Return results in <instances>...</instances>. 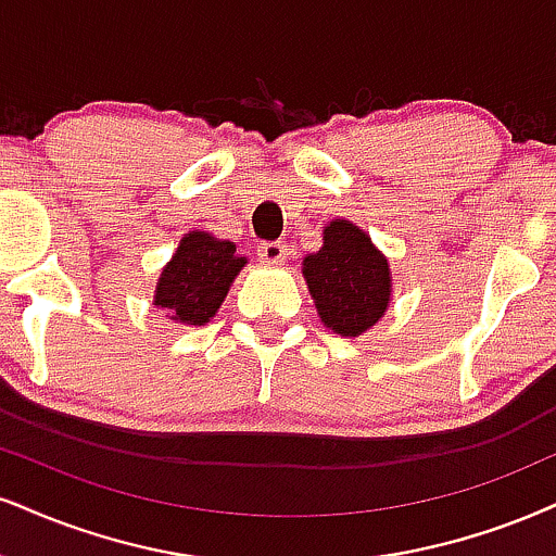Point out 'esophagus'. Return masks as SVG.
I'll use <instances>...</instances> for the list:
<instances>
[{"mask_svg":"<svg viewBox=\"0 0 556 556\" xmlns=\"http://www.w3.org/2000/svg\"><path fill=\"white\" fill-rule=\"evenodd\" d=\"M257 255H260V260H263V263H267V265H283V263H286V244H280V242H265V244H260Z\"/></svg>","mask_w":556,"mask_h":556,"instance_id":"1","label":"esophagus"}]
</instances>
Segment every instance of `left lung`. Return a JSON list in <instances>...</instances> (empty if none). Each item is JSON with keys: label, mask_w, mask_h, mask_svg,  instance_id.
<instances>
[{"label": "left lung", "mask_w": 556, "mask_h": 556, "mask_svg": "<svg viewBox=\"0 0 556 556\" xmlns=\"http://www.w3.org/2000/svg\"><path fill=\"white\" fill-rule=\"evenodd\" d=\"M301 276L321 325L340 338H358L392 304V265L371 237L348 218L321 229V247L301 263Z\"/></svg>", "instance_id": "left-lung-1"}]
</instances>
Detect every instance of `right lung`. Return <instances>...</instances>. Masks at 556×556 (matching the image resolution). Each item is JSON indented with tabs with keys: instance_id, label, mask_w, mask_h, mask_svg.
Listing matches in <instances>:
<instances>
[{
	"instance_id": "1",
	"label": "right lung",
	"mask_w": 556,
	"mask_h": 556,
	"mask_svg": "<svg viewBox=\"0 0 556 556\" xmlns=\"http://www.w3.org/2000/svg\"><path fill=\"white\" fill-rule=\"evenodd\" d=\"M247 265L237 244L208 231H188L175 255L162 267L154 289V306L177 325L201 327L216 317L226 293Z\"/></svg>"
}]
</instances>
